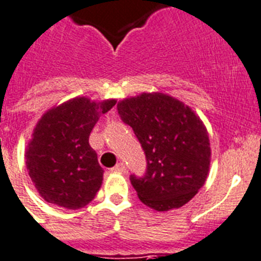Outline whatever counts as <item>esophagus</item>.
<instances>
[{
  "label": "esophagus",
  "mask_w": 261,
  "mask_h": 261,
  "mask_svg": "<svg viewBox=\"0 0 261 261\" xmlns=\"http://www.w3.org/2000/svg\"><path fill=\"white\" fill-rule=\"evenodd\" d=\"M112 172H117V173H123V172H126V167H124L123 163H118L115 167H113Z\"/></svg>",
  "instance_id": "1"
}]
</instances>
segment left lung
Here are the masks:
<instances>
[{
    "label": "left lung",
    "instance_id": "left-lung-1",
    "mask_svg": "<svg viewBox=\"0 0 261 261\" xmlns=\"http://www.w3.org/2000/svg\"><path fill=\"white\" fill-rule=\"evenodd\" d=\"M146 155V173L130 181L144 205L178 209L197 194L209 173V135L190 108L163 93H143L117 105Z\"/></svg>",
    "mask_w": 261,
    "mask_h": 261
}]
</instances>
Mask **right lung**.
Wrapping results in <instances>:
<instances>
[{
	"mask_svg": "<svg viewBox=\"0 0 261 261\" xmlns=\"http://www.w3.org/2000/svg\"><path fill=\"white\" fill-rule=\"evenodd\" d=\"M115 99L92 102L76 97L43 115L26 151L31 180L47 202L76 210L87 206L102 184L103 169L89 135L99 114Z\"/></svg>",
	"mask_w": 261,
	"mask_h": 261,
	"instance_id": "right-lung-1",
	"label": "right lung"
}]
</instances>
